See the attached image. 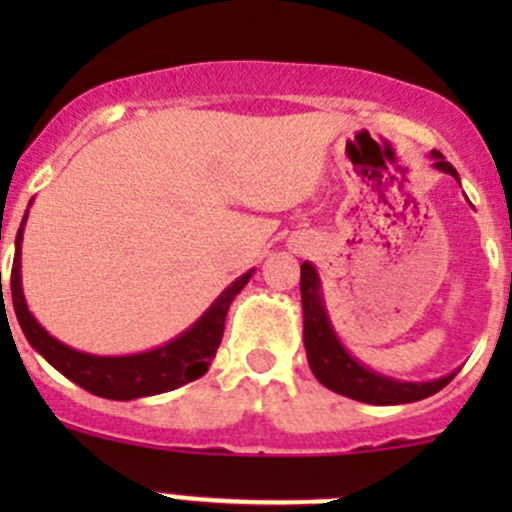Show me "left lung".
Instances as JSON below:
<instances>
[{"instance_id":"left-lung-1","label":"left lung","mask_w":512,"mask_h":512,"mask_svg":"<svg viewBox=\"0 0 512 512\" xmlns=\"http://www.w3.org/2000/svg\"><path fill=\"white\" fill-rule=\"evenodd\" d=\"M428 158L433 160V168L461 180L456 168L441 153L431 151ZM299 292H302L304 349H307L309 369L317 376L319 384H324L327 389L349 396L354 401H364V404L396 406L428 399V396L441 391L456 376V371H451V374L441 376V379L401 381L369 369L356 356H352V352L339 339L337 329H334L332 319H329L327 302H324L322 280H319V272L312 262H302Z\"/></svg>"}]
</instances>
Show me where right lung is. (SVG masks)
Segmentation results:
<instances>
[{"label": "right lung", "mask_w": 512, "mask_h": 512, "mask_svg": "<svg viewBox=\"0 0 512 512\" xmlns=\"http://www.w3.org/2000/svg\"><path fill=\"white\" fill-rule=\"evenodd\" d=\"M29 205H32V200H29ZM27 218L29 210L24 213L22 225L17 230V240H14L12 304L27 342L56 371H61L66 379L79 384L81 389L113 401H133L143 399V396H156L163 394V391H173L178 386H185L188 381L200 379L208 371L210 361H213V356L220 347V339H223L227 309H230L232 299L242 292V287L250 282V277L255 275V267L247 270L245 275L237 277L235 282H230L218 294V299L185 332H180L178 337L160 344V347L148 349V352L118 356L79 352V349L51 337L36 322V317L27 307L22 287V240Z\"/></svg>", "instance_id": "obj_1"}]
</instances>
